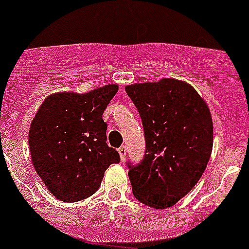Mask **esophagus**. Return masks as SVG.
<instances>
[{
    "label": "esophagus",
    "mask_w": 249,
    "mask_h": 249,
    "mask_svg": "<svg viewBox=\"0 0 249 249\" xmlns=\"http://www.w3.org/2000/svg\"><path fill=\"white\" fill-rule=\"evenodd\" d=\"M118 153H120V157H121V160H124V158H126V156H127V148H126V146H121L120 148H118Z\"/></svg>",
    "instance_id": "1"
}]
</instances>
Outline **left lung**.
<instances>
[{
    "label": "left lung",
    "mask_w": 249,
    "mask_h": 249,
    "mask_svg": "<svg viewBox=\"0 0 249 249\" xmlns=\"http://www.w3.org/2000/svg\"><path fill=\"white\" fill-rule=\"evenodd\" d=\"M126 92L142 120L143 160L127 162L133 196L164 210L177 203L203 175L213 146L208 106L192 86L175 78L129 85Z\"/></svg>",
    "instance_id": "obj_1"
}]
</instances>
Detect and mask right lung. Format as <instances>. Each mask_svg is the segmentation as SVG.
I'll return each mask as SVG.
<instances>
[{"instance_id": "right-lung-1", "label": "right lung", "mask_w": 249, "mask_h": 249, "mask_svg": "<svg viewBox=\"0 0 249 249\" xmlns=\"http://www.w3.org/2000/svg\"><path fill=\"white\" fill-rule=\"evenodd\" d=\"M106 85L87 93L51 94L32 120L28 133L36 172L57 199L77 202L100 188L105 171L120 162L107 144L102 114L117 93Z\"/></svg>"}]
</instances>
